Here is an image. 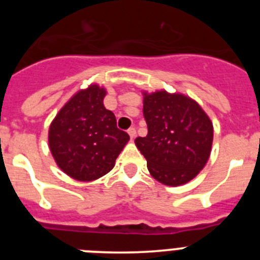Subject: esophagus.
Returning a JSON list of instances; mask_svg holds the SVG:
<instances>
[{
    "mask_svg": "<svg viewBox=\"0 0 260 260\" xmlns=\"http://www.w3.org/2000/svg\"><path fill=\"white\" fill-rule=\"evenodd\" d=\"M127 133H128V135H130V138H132V139H134L135 135H137V130H135V127H130V128H128Z\"/></svg>",
    "mask_w": 260,
    "mask_h": 260,
    "instance_id": "esophagus-1",
    "label": "esophagus"
}]
</instances>
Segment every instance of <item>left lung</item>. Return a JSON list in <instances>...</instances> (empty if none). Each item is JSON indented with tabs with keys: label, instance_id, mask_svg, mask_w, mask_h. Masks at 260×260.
<instances>
[{
	"label": "left lung",
	"instance_id": "8db88e82",
	"mask_svg": "<svg viewBox=\"0 0 260 260\" xmlns=\"http://www.w3.org/2000/svg\"><path fill=\"white\" fill-rule=\"evenodd\" d=\"M148 127L135 146L147 160L151 176L168 186L187 183L208 161L213 126L201 105L182 93L143 92Z\"/></svg>",
	"mask_w": 260,
	"mask_h": 260
}]
</instances>
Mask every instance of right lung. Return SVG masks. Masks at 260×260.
Masks as SVG:
<instances>
[{"label": "right lung", "instance_id": "obj_1", "mask_svg": "<svg viewBox=\"0 0 260 260\" xmlns=\"http://www.w3.org/2000/svg\"><path fill=\"white\" fill-rule=\"evenodd\" d=\"M105 95L98 84L80 89L49 126L50 152L61 171L77 181L98 180L112 171L130 139L103 104Z\"/></svg>", "mask_w": 260, "mask_h": 260}]
</instances>
